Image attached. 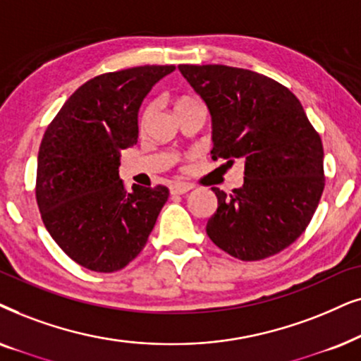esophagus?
<instances>
[{
    "instance_id": "obj_1",
    "label": "esophagus",
    "mask_w": 361,
    "mask_h": 361,
    "mask_svg": "<svg viewBox=\"0 0 361 361\" xmlns=\"http://www.w3.org/2000/svg\"><path fill=\"white\" fill-rule=\"evenodd\" d=\"M190 190H193V185L186 183V181H175V183H171L170 186V191L173 195H185L188 193Z\"/></svg>"
}]
</instances>
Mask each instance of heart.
Listing matches in <instances>:
<instances>
[{"label": "heart", "mask_w": 361, "mask_h": 361, "mask_svg": "<svg viewBox=\"0 0 361 361\" xmlns=\"http://www.w3.org/2000/svg\"><path fill=\"white\" fill-rule=\"evenodd\" d=\"M186 100H190V99H183V100H180V102H186ZM180 102H178V104H180ZM147 114H148V112H145V115H143V118L147 117Z\"/></svg>", "instance_id": "1"}]
</instances>
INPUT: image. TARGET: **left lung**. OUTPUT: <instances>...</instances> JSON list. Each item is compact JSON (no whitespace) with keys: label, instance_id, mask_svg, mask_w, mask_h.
<instances>
[{"label":"left lung","instance_id":"left-lung-1","mask_svg":"<svg viewBox=\"0 0 361 361\" xmlns=\"http://www.w3.org/2000/svg\"><path fill=\"white\" fill-rule=\"evenodd\" d=\"M204 100L213 160L244 163V183L226 195L206 233L241 261H261L304 233L325 186L324 147L299 99L257 72L221 64L178 66Z\"/></svg>","mask_w":361,"mask_h":361}]
</instances>
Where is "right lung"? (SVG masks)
Masks as SVG:
<instances>
[{
  "label": "right lung",
  "mask_w": 361,
  "mask_h": 361,
  "mask_svg": "<svg viewBox=\"0 0 361 361\" xmlns=\"http://www.w3.org/2000/svg\"><path fill=\"white\" fill-rule=\"evenodd\" d=\"M175 66H140L80 85L42 137L36 200L42 223L62 251L95 272L120 271L135 259L166 203V186L118 176L120 153L138 140V110Z\"/></svg>",
  "instance_id": "obj_1"
}]
</instances>
